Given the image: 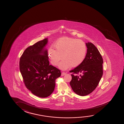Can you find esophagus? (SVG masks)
<instances>
[{"mask_svg":"<svg viewBox=\"0 0 124 124\" xmlns=\"http://www.w3.org/2000/svg\"><path fill=\"white\" fill-rule=\"evenodd\" d=\"M66 74V73H65V72H62V74H61V76H64V75H65V74Z\"/></svg>","mask_w":124,"mask_h":124,"instance_id":"esophagus-1","label":"esophagus"}]
</instances>
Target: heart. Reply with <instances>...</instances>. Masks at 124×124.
<instances>
[{
  "label": "heart",
  "instance_id": "1",
  "mask_svg": "<svg viewBox=\"0 0 124 124\" xmlns=\"http://www.w3.org/2000/svg\"><path fill=\"white\" fill-rule=\"evenodd\" d=\"M55 49L50 48L48 55L51 63L54 65H59V68L65 70L70 67H76L81 65L85 59L87 47L83 41L78 39L63 37L54 45Z\"/></svg>",
  "mask_w": 124,
  "mask_h": 124
}]
</instances>
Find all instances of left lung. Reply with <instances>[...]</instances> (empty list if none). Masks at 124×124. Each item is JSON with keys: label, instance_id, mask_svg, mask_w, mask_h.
<instances>
[{"label": "left lung", "instance_id": "obj_1", "mask_svg": "<svg viewBox=\"0 0 124 124\" xmlns=\"http://www.w3.org/2000/svg\"><path fill=\"white\" fill-rule=\"evenodd\" d=\"M87 54L81 65L70 72L72 79L70 82L72 90L80 96L92 93L98 86L103 75V60L96 46L91 42L85 43Z\"/></svg>", "mask_w": 124, "mask_h": 124}]
</instances>
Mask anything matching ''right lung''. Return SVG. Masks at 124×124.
Returning <instances> with one entry per match:
<instances>
[{
    "mask_svg": "<svg viewBox=\"0 0 124 124\" xmlns=\"http://www.w3.org/2000/svg\"><path fill=\"white\" fill-rule=\"evenodd\" d=\"M48 39L36 43L25 50L20 61V70L26 87L33 94L46 98L54 92L55 79L61 76L60 70L49 65Z\"/></svg>",
    "mask_w": 124,
    "mask_h": 124,
    "instance_id": "1",
    "label": "right lung"
}]
</instances>
